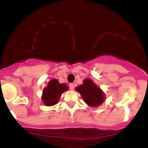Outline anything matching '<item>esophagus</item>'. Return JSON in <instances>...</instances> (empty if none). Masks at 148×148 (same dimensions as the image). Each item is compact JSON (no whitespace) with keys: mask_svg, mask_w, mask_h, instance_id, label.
Masks as SVG:
<instances>
[{"mask_svg":"<svg viewBox=\"0 0 148 148\" xmlns=\"http://www.w3.org/2000/svg\"><path fill=\"white\" fill-rule=\"evenodd\" d=\"M69 88H70V89L73 90L74 88V83H70L69 84Z\"/></svg>","mask_w":148,"mask_h":148,"instance_id":"esophagus-1","label":"esophagus"}]
</instances>
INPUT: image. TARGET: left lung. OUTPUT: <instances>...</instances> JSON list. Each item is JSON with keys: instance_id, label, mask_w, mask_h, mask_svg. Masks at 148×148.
Wrapping results in <instances>:
<instances>
[{"instance_id": "1", "label": "left lung", "mask_w": 148, "mask_h": 148, "mask_svg": "<svg viewBox=\"0 0 148 148\" xmlns=\"http://www.w3.org/2000/svg\"><path fill=\"white\" fill-rule=\"evenodd\" d=\"M83 101L90 106H98L105 100L104 93L90 79H85L83 84L76 88Z\"/></svg>"}]
</instances>
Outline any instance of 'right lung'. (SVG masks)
I'll return each instance as SVG.
<instances>
[{"instance_id": "obj_1", "label": "right lung", "mask_w": 148, "mask_h": 148, "mask_svg": "<svg viewBox=\"0 0 148 148\" xmlns=\"http://www.w3.org/2000/svg\"><path fill=\"white\" fill-rule=\"evenodd\" d=\"M68 88L69 87L65 83H60L56 79H51L47 86L43 89L42 101L46 106H53L59 102L62 94L68 90Z\"/></svg>"}]
</instances>
